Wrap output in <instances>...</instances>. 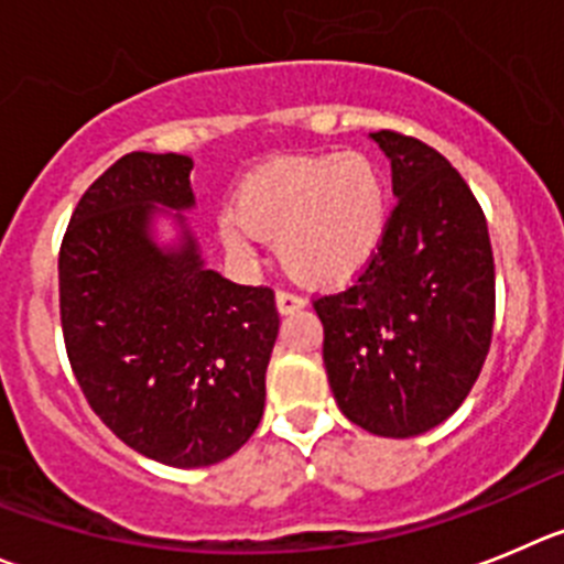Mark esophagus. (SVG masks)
I'll return each mask as SVG.
<instances>
[{"label": "esophagus", "instance_id": "obj_1", "mask_svg": "<svg viewBox=\"0 0 564 564\" xmlns=\"http://www.w3.org/2000/svg\"><path fill=\"white\" fill-rule=\"evenodd\" d=\"M275 303H278V312L281 314H292V312H301V308L306 306V297L297 292H289V289H278Z\"/></svg>", "mask_w": 564, "mask_h": 564}]
</instances>
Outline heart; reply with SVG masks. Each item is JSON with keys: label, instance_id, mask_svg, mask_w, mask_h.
<instances>
[{"label": "heart", "instance_id": "obj_1", "mask_svg": "<svg viewBox=\"0 0 564 564\" xmlns=\"http://www.w3.org/2000/svg\"><path fill=\"white\" fill-rule=\"evenodd\" d=\"M388 225V180L359 151L263 162L238 187L236 210L219 219L232 252H250L256 232L278 238L283 270L306 286L357 278L382 247Z\"/></svg>", "mask_w": 564, "mask_h": 564}]
</instances>
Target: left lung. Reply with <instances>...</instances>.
<instances>
[{"mask_svg": "<svg viewBox=\"0 0 564 564\" xmlns=\"http://www.w3.org/2000/svg\"><path fill=\"white\" fill-rule=\"evenodd\" d=\"M393 169L388 236L351 286L314 297L323 362L357 427L410 438L455 413L478 382L495 326L489 227L444 154L373 131Z\"/></svg>", "mask_w": 564, "mask_h": 564, "instance_id": "obj_1", "label": "left lung"}]
</instances>
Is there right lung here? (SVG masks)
I'll list each match as a JSON object with an SVG mask.
<instances>
[{
    "label": "right lung",
    "instance_id": "right-lung-1",
    "mask_svg": "<svg viewBox=\"0 0 564 564\" xmlns=\"http://www.w3.org/2000/svg\"><path fill=\"white\" fill-rule=\"evenodd\" d=\"M194 160L131 151L86 187L58 252L64 345L111 433L169 466H210L256 433L275 345V292L207 270L185 232L151 241L156 207L194 205ZM182 221V213H176Z\"/></svg>",
    "mask_w": 564,
    "mask_h": 564
}]
</instances>
